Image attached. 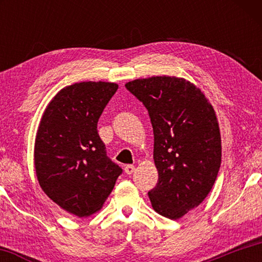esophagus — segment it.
I'll return each mask as SVG.
<instances>
[{
	"label": "esophagus",
	"mask_w": 262,
	"mask_h": 262,
	"mask_svg": "<svg viewBox=\"0 0 262 262\" xmlns=\"http://www.w3.org/2000/svg\"><path fill=\"white\" fill-rule=\"evenodd\" d=\"M134 171H135V166L134 165H126L125 166V172H126L127 174H132Z\"/></svg>",
	"instance_id": "obj_1"
}]
</instances>
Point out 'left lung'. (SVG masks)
<instances>
[{
	"label": "left lung",
	"mask_w": 262,
	"mask_h": 262,
	"mask_svg": "<svg viewBox=\"0 0 262 262\" xmlns=\"http://www.w3.org/2000/svg\"><path fill=\"white\" fill-rule=\"evenodd\" d=\"M125 86L148 110L154 129L156 187L149 190L154 210L178 220L205 200L215 184L222 158L215 111L184 78L155 76Z\"/></svg>",
	"instance_id": "8db88e82"
}]
</instances>
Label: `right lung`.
Instances as JSON below:
<instances>
[{"instance_id": "1", "label": "right lung", "mask_w": 262, "mask_h": 262, "mask_svg": "<svg viewBox=\"0 0 262 262\" xmlns=\"http://www.w3.org/2000/svg\"><path fill=\"white\" fill-rule=\"evenodd\" d=\"M117 90L115 83H75L57 92L43 112L34 143L35 173L47 196L69 214L98 211L122 173L97 130Z\"/></svg>"}]
</instances>
